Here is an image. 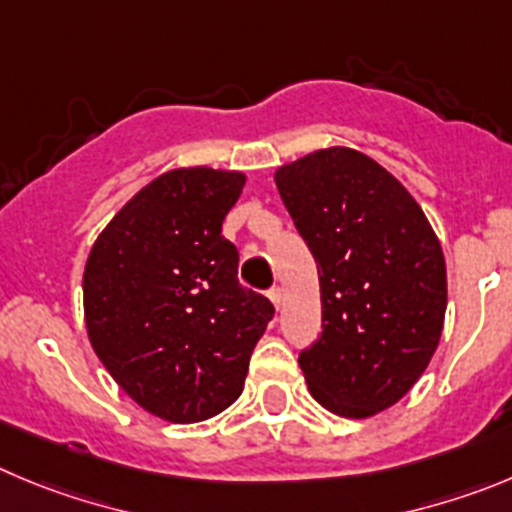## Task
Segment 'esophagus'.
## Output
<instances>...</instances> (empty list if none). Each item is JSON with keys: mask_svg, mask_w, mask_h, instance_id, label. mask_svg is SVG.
<instances>
[{"mask_svg": "<svg viewBox=\"0 0 512 512\" xmlns=\"http://www.w3.org/2000/svg\"><path fill=\"white\" fill-rule=\"evenodd\" d=\"M270 300H272V305H275V308H280V305H283V288H280V285H275V288H270Z\"/></svg>", "mask_w": 512, "mask_h": 512, "instance_id": "34e87169", "label": "esophagus"}]
</instances>
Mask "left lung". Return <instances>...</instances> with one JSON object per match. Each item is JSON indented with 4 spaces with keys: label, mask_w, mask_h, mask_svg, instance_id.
<instances>
[{
    "label": "left lung",
    "mask_w": 512,
    "mask_h": 512,
    "mask_svg": "<svg viewBox=\"0 0 512 512\" xmlns=\"http://www.w3.org/2000/svg\"><path fill=\"white\" fill-rule=\"evenodd\" d=\"M321 278L323 331L300 351L308 389L338 417L389 409L424 374L447 310V270L422 207L384 166L333 146L275 171Z\"/></svg>",
    "instance_id": "1"
}]
</instances>
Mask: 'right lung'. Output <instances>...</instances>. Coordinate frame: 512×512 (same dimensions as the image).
Here are the masks:
<instances>
[{
	"label": "right lung",
	"instance_id": "right-lung-1",
	"mask_svg": "<svg viewBox=\"0 0 512 512\" xmlns=\"http://www.w3.org/2000/svg\"><path fill=\"white\" fill-rule=\"evenodd\" d=\"M245 174H161L111 219L85 262V326L108 374L146 412L176 424L227 409L245 386L270 300L237 280L222 222Z\"/></svg>",
	"mask_w": 512,
	"mask_h": 512
}]
</instances>
